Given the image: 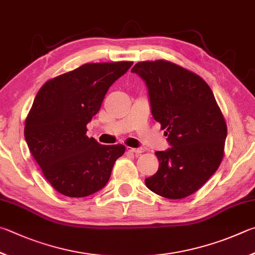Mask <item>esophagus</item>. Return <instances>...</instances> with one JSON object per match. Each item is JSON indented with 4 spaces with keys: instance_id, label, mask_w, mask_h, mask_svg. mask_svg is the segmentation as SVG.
Returning <instances> with one entry per match:
<instances>
[{
    "instance_id": "1",
    "label": "esophagus",
    "mask_w": 255,
    "mask_h": 255,
    "mask_svg": "<svg viewBox=\"0 0 255 255\" xmlns=\"http://www.w3.org/2000/svg\"><path fill=\"white\" fill-rule=\"evenodd\" d=\"M127 150L128 151V152H133L135 154H140L142 152H144V149H142V148H131V146H128Z\"/></svg>"
}]
</instances>
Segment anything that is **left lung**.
<instances>
[{
  "label": "left lung",
  "instance_id": "left-lung-1",
  "mask_svg": "<svg viewBox=\"0 0 255 255\" xmlns=\"http://www.w3.org/2000/svg\"><path fill=\"white\" fill-rule=\"evenodd\" d=\"M131 71L146 83L151 112L172 145L155 152L159 169L145 185L164 198L188 197L224 157L227 125L220 106L200 76L171 61H141Z\"/></svg>",
  "mask_w": 255,
  "mask_h": 255
}]
</instances>
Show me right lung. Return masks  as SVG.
Wrapping results in <instances>:
<instances>
[{
    "label": "right lung",
    "mask_w": 255,
    "mask_h": 255,
    "mask_svg": "<svg viewBox=\"0 0 255 255\" xmlns=\"http://www.w3.org/2000/svg\"><path fill=\"white\" fill-rule=\"evenodd\" d=\"M132 61L89 62L49 79L25 119L24 137L43 176L67 197H86L104 187L123 144L102 145L86 135L107 91Z\"/></svg>",
    "instance_id": "right-lung-1"
}]
</instances>
